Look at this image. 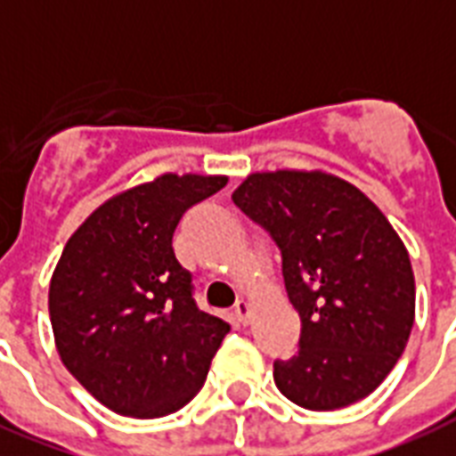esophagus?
<instances>
[{"instance_id": "34e87169", "label": "esophagus", "mask_w": 456, "mask_h": 456, "mask_svg": "<svg viewBox=\"0 0 456 456\" xmlns=\"http://www.w3.org/2000/svg\"><path fill=\"white\" fill-rule=\"evenodd\" d=\"M235 319H238L242 326H249V321H252V305L238 302V305H235Z\"/></svg>"}]
</instances>
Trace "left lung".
<instances>
[{"mask_svg": "<svg viewBox=\"0 0 456 456\" xmlns=\"http://www.w3.org/2000/svg\"><path fill=\"white\" fill-rule=\"evenodd\" d=\"M232 202L281 247L302 321L299 352L273 363L278 390L314 411L369 397L407 347L416 312L409 252L386 214L347 180L299 168L249 173Z\"/></svg>", "mask_w": 456, "mask_h": 456, "instance_id": "left-lung-1", "label": "left lung"}]
</instances>
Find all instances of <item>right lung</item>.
<instances>
[{
  "label": "right lung",
  "instance_id": "obj_1",
  "mask_svg": "<svg viewBox=\"0 0 456 456\" xmlns=\"http://www.w3.org/2000/svg\"><path fill=\"white\" fill-rule=\"evenodd\" d=\"M228 175L161 173L77 225L49 283L56 352L73 379L116 414L159 419L204 386L231 326L200 312L173 254L180 216Z\"/></svg>",
  "mask_w": 456,
  "mask_h": 456
}]
</instances>
